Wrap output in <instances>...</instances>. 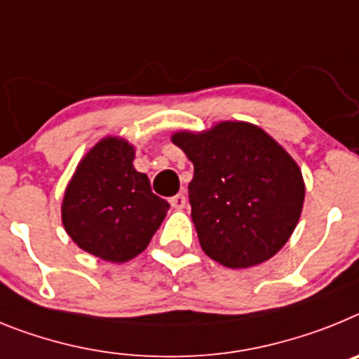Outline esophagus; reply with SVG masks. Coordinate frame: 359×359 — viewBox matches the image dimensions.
I'll list each match as a JSON object with an SVG mask.
<instances>
[{
  "instance_id": "obj_1",
  "label": "esophagus",
  "mask_w": 359,
  "mask_h": 359,
  "mask_svg": "<svg viewBox=\"0 0 359 359\" xmlns=\"http://www.w3.org/2000/svg\"><path fill=\"white\" fill-rule=\"evenodd\" d=\"M171 208H175V210H182L184 205H186V195L184 193H177L175 197L170 198Z\"/></svg>"
}]
</instances>
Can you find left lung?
<instances>
[{"label": "left lung", "instance_id": "1", "mask_svg": "<svg viewBox=\"0 0 359 359\" xmlns=\"http://www.w3.org/2000/svg\"><path fill=\"white\" fill-rule=\"evenodd\" d=\"M193 162L191 218L204 253L231 269L257 266L285 245L304 208L305 184L291 155L249 123H218L171 137Z\"/></svg>", "mask_w": 359, "mask_h": 359}]
</instances>
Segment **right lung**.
Wrapping results in <instances>:
<instances>
[{
    "mask_svg": "<svg viewBox=\"0 0 359 359\" xmlns=\"http://www.w3.org/2000/svg\"><path fill=\"white\" fill-rule=\"evenodd\" d=\"M135 149L104 137L79 162L65 191L61 218L83 251L106 262L132 260L148 248L170 204L133 168Z\"/></svg>",
    "mask_w": 359,
    "mask_h": 359,
    "instance_id": "1",
    "label": "right lung"
}]
</instances>
